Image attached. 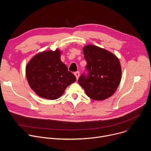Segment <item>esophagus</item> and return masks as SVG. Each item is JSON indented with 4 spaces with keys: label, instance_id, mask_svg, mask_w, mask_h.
<instances>
[{
    "label": "esophagus",
    "instance_id": "1",
    "mask_svg": "<svg viewBox=\"0 0 151 151\" xmlns=\"http://www.w3.org/2000/svg\"><path fill=\"white\" fill-rule=\"evenodd\" d=\"M74 75H75V76H76V79H78V78H79V75H80V73H79V72H75V73H74Z\"/></svg>",
    "mask_w": 151,
    "mask_h": 151
}]
</instances>
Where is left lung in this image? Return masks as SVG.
<instances>
[{"mask_svg":"<svg viewBox=\"0 0 151 151\" xmlns=\"http://www.w3.org/2000/svg\"><path fill=\"white\" fill-rule=\"evenodd\" d=\"M83 50L87 73L80 76L78 83L91 99L103 100L110 97L121 79L118 58L112 52L95 45H87Z\"/></svg>","mask_w":151,"mask_h":151,"instance_id":"obj_1","label":"left lung"}]
</instances>
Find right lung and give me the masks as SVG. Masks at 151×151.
I'll return each mask as SVG.
<instances>
[{"instance_id":"1","label":"right lung","mask_w":151,"mask_h":151,"mask_svg":"<svg viewBox=\"0 0 151 151\" xmlns=\"http://www.w3.org/2000/svg\"><path fill=\"white\" fill-rule=\"evenodd\" d=\"M60 55L58 49L40 52L27 64L26 73L29 84L40 97L57 99L69 85L76 81L75 76L61 61Z\"/></svg>"}]
</instances>
